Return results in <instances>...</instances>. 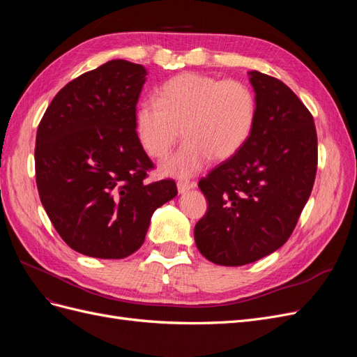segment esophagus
<instances>
[{"mask_svg": "<svg viewBox=\"0 0 357 357\" xmlns=\"http://www.w3.org/2000/svg\"><path fill=\"white\" fill-rule=\"evenodd\" d=\"M197 186L195 181H188V180H180L177 181V189H178V193H185L190 189H193Z\"/></svg>", "mask_w": 357, "mask_h": 357, "instance_id": "1", "label": "esophagus"}]
</instances>
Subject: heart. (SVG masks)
<instances>
[{
  "label": "heart",
  "instance_id": "1",
  "mask_svg": "<svg viewBox=\"0 0 357 357\" xmlns=\"http://www.w3.org/2000/svg\"><path fill=\"white\" fill-rule=\"evenodd\" d=\"M256 121V98L241 80H220L199 73L169 79L159 101L139 102L135 122L138 138L149 156L165 159L181 134L188 142L164 165L171 176L188 177L213 158L231 159L250 138Z\"/></svg>",
  "mask_w": 357,
  "mask_h": 357
}]
</instances>
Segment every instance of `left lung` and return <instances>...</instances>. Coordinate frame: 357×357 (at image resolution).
Returning <instances> with one entry per match:
<instances>
[{
	"mask_svg": "<svg viewBox=\"0 0 357 357\" xmlns=\"http://www.w3.org/2000/svg\"><path fill=\"white\" fill-rule=\"evenodd\" d=\"M248 75L256 92L252 135L198 183L208 208L195 226V243L223 266L256 262L289 240L317 171L312 114L282 80Z\"/></svg>",
	"mask_w": 357,
	"mask_h": 357,
	"instance_id": "1",
	"label": "left lung"
}]
</instances>
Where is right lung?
I'll list each match as a JSON object with an SVG mask.
<instances>
[{
	"mask_svg": "<svg viewBox=\"0 0 357 357\" xmlns=\"http://www.w3.org/2000/svg\"><path fill=\"white\" fill-rule=\"evenodd\" d=\"M146 74L139 63L109 61L63 86L40 121L38 195L61 238L82 255H132L153 211L177 195L174 180L146 181L155 165L135 129Z\"/></svg>",
	"mask_w": 357,
	"mask_h": 357,
	"instance_id": "add662e5",
	"label": "right lung"
}]
</instances>
